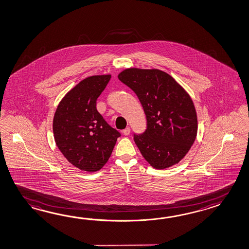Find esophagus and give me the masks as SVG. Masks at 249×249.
<instances>
[{
  "mask_svg": "<svg viewBox=\"0 0 249 249\" xmlns=\"http://www.w3.org/2000/svg\"><path fill=\"white\" fill-rule=\"evenodd\" d=\"M122 133H123V135H125V136H128V135L130 134V127H126V128L122 131Z\"/></svg>",
  "mask_w": 249,
  "mask_h": 249,
  "instance_id": "34e87169",
  "label": "esophagus"
}]
</instances>
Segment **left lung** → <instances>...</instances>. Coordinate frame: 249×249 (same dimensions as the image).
Here are the masks:
<instances>
[{"label":"left lung","instance_id":"8db88e82","mask_svg":"<svg viewBox=\"0 0 249 249\" xmlns=\"http://www.w3.org/2000/svg\"><path fill=\"white\" fill-rule=\"evenodd\" d=\"M119 80L136 93L146 115L145 131L134 134L137 147L152 168L178 164L192 147L198 131L193 100L165 71L128 68Z\"/></svg>","mask_w":249,"mask_h":249}]
</instances>
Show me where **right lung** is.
Here are the masks:
<instances>
[{
  "instance_id": "1",
  "label": "right lung",
  "mask_w": 249,
  "mask_h": 249,
  "mask_svg": "<svg viewBox=\"0 0 249 249\" xmlns=\"http://www.w3.org/2000/svg\"><path fill=\"white\" fill-rule=\"evenodd\" d=\"M110 79L106 74L80 81L63 97L53 119L57 147L69 162L88 172L104 167L121 137L97 110V97Z\"/></svg>"
}]
</instances>
